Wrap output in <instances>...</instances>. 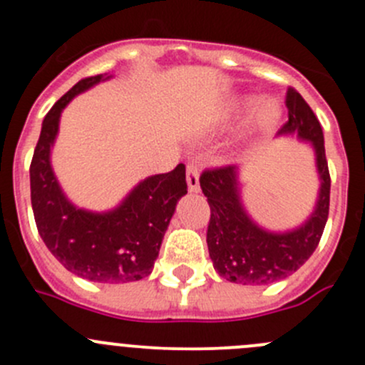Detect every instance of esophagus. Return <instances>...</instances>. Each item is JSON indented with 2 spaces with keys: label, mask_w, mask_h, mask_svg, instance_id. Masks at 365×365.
<instances>
[{
  "label": "esophagus",
  "mask_w": 365,
  "mask_h": 365,
  "mask_svg": "<svg viewBox=\"0 0 365 365\" xmlns=\"http://www.w3.org/2000/svg\"><path fill=\"white\" fill-rule=\"evenodd\" d=\"M187 187H189V192H200V173L194 164L187 165Z\"/></svg>",
  "instance_id": "1"
}]
</instances>
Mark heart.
Wrapping results in <instances>:
<instances>
[{"label": "heart", "instance_id": "obj_1", "mask_svg": "<svg viewBox=\"0 0 365 365\" xmlns=\"http://www.w3.org/2000/svg\"><path fill=\"white\" fill-rule=\"evenodd\" d=\"M244 113H249L245 120V132L247 134H264L277 127L282 118V109L275 98H259L254 101V97L235 98L227 106L226 114L230 118H238Z\"/></svg>", "mask_w": 365, "mask_h": 365}]
</instances>
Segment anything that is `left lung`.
I'll use <instances>...</instances> for the list:
<instances>
[{
  "label": "left lung",
  "mask_w": 365,
  "mask_h": 365,
  "mask_svg": "<svg viewBox=\"0 0 365 365\" xmlns=\"http://www.w3.org/2000/svg\"><path fill=\"white\" fill-rule=\"evenodd\" d=\"M286 106L289 120L279 135H297L300 141L311 143L319 180L314 210L300 226L288 231L259 226L242 200L238 165L208 169L200 178L212 212L206 244L213 268L220 277L237 284H272L292 275L316 251L329 219L330 175L322 125L293 88L286 95Z\"/></svg>",
  "instance_id": "obj_1"
}]
</instances>
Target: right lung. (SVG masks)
Wrapping results in <instances>:
<instances>
[{
	"label": "right lung",
	"instance_id": "obj_1",
	"mask_svg": "<svg viewBox=\"0 0 365 365\" xmlns=\"http://www.w3.org/2000/svg\"><path fill=\"white\" fill-rule=\"evenodd\" d=\"M113 76L86 77L51 108L42 121L29 168L36 227L51 254L67 270L93 282L139 281L152 274L176 203L187 194L185 165L141 180L108 212L77 208L65 196L51 165L60 118L73 97Z\"/></svg>",
	"mask_w": 365,
	"mask_h": 365
}]
</instances>
